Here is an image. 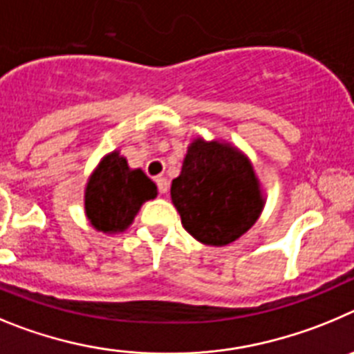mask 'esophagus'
<instances>
[{"instance_id":"1","label":"esophagus","mask_w":354,"mask_h":354,"mask_svg":"<svg viewBox=\"0 0 354 354\" xmlns=\"http://www.w3.org/2000/svg\"><path fill=\"white\" fill-rule=\"evenodd\" d=\"M155 181H157L158 192H160V194H167V192H169V181H167V178L158 176Z\"/></svg>"}]
</instances>
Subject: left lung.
<instances>
[{
  "label": "left lung",
  "mask_w": 354,
  "mask_h": 354,
  "mask_svg": "<svg viewBox=\"0 0 354 354\" xmlns=\"http://www.w3.org/2000/svg\"><path fill=\"white\" fill-rule=\"evenodd\" d=\"M171 199L185 231L197 241L221 247L247 232L263 209L252 164L224 142L196 139L187 149Z\"/></svg>",
  "instance_id": "8db88e82"
}]
</instances>
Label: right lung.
Instances as JSON below:
<instances>
[{
	"label": "right lung",
	"instance_id": "obj_1",
	"mask_svg": "<svg viewBox=\"0 0 354 354\" xmlns=\"http://www.w3.org/2000/svg\"><path fill=\"white\" fill-rule=\"evenodd\" d=\"M155 196L157 185L141 169H130L127 158L113 151L100 162L88 181L86 215L98 231H123L132 224L142 203Z\"/></svg>",
	"mask_w": 354,
	"mask_h": 354
}]
</instances>
